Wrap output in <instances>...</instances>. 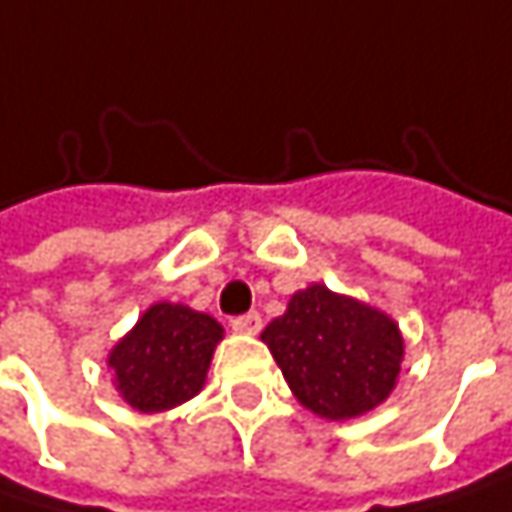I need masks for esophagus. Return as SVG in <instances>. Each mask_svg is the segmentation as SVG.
Here are the masks:
<instances>
[{
	"label": "esophagus",
	"mask_w": 512,
	"mask_h": 512,
	"mask_svg": "<svg viewBox=\"0 0 512 512\" xmlns=\"http://www.w3.org/2000/svg\"><path fill=\"white\" fill-rule=\"evenodd\" d=\"M233 329L241 335H256L262 329V314L259 311H247V314H238L233 317Z\"/></svg>",
	"instance_id": "obj_1"
}]
</instances>
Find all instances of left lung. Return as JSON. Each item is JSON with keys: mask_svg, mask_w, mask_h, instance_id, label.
<instances>
[{"mask_svg": "<svg viewBox=\"0 0 512 512\" xmlns=\"http://www.w3.org/2000/svg\"><path fill=\"white\" fill-rule=\"evenodd\" d=\"M262 341L294 396L326 420H349L384 402L405 349L387 314L326 285L297 291Z\"/></svg>", "mask_w": 512, "mask_h": 512, "instance_id": "1", "label": "left lung"}]
</instances>
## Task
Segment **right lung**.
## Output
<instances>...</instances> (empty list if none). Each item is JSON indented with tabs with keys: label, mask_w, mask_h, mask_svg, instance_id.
<instances>
[{
	"label": "right lung",
	"mask_w": 512,
	"mask_h": 512,
	"mask_svg": "<svg viewBox=\"0 0 512 512\" xmlns=\"http://www.w3.org/2000/svg\"><path fill=\"white\" fill-rule=\"evenodd\" d=\"M218 341L221 326L209 314L157 303L110 352V367L130 405L154 414L201 390Z\"/></svg>",
	"instance_id": "right-lung-1"
}]
</instances>
